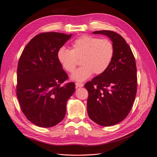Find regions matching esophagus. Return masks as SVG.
Instances as JSON below:
<instances>
[{"instance_id":"esophagus-1","label":"esophagus","mask_w":157,"mask_h":157,"mask_svg":"<svg viewBox=\"0 0 157 157\" xmlns=\"http://www.w3.org/2000/svg\"><path fill=\"white\" fill-rule=\"evenodd\" d=\"M75 85H76V87H77V88L82 87L84 86V84L82 83H81V82H76Z\"/></svg>"}]
</instances>
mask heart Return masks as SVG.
I'll return each mask as SVG.
<instances>
[{"label":"heart","instance_id":"b5f03b06","mask_svg":"<svg viewBox=\"0 0 157 157\" xmlns=\"http://www.w3.org/2000/svg\"><path fill=\"white\" fill-rule=\"evenodd\" d=\"M115 48L107 39H100L91 35H82L71 45V50L61 47L56 57L62 68L73 73L80 60L82 66L73 73L71 78L76 81H84L94 73L101 75L108 69L113 60Z\"/></svg>","mask_w":157,"mask_h":157}]
</instances>
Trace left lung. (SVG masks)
<instances>
[{
    "mask_svg": "<svg viewBox=\"0 0 157 157\" xmlns=\"http://www.w3.org/2000/svg\"><path fill=\"white\" fill-rule=\"evenodd\" d=\"M106 35L115 48L111 63L103 73L87 82V111L90 119L103 126L119 123L128 116L137 92V68L132 51L124 38L113 31H97Z\"/></svg>",
    "mask_w": 157,
    "mask_h": 157,
    "instance_id": "8db88e82",
    "label": "left lung"
}]
</instances>
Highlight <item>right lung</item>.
<instances>
[{
  "label": "right lung",
  "mask_w": 157,
  "mask_h": 157,
  "mask_svg": "<svg viewBox=\"0 0 157 157\" xmlns=\"http://www.w3.org/2000/svg\"><path fill=\"white\" fill-rule=\"evenodd\" d=\"M71 35L50 32L36 35L23 49L17 69L16 96L26 118L42 128L54 126L63 119L68 99L75 84L69 78L56 54Z\"/></svg>",
  "instance_id": "1"
}]
</instances>
